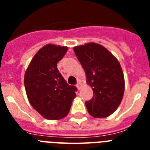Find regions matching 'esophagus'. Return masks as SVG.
<instances>
[{"instance_id": "esophagus-1", "label": "esophagus", "mask_w": 150, "mask_h": 150, "mask_svg": "<svg viewBox=\"0 0 150 150\" xmlns=\"http://www.w3.org/2000/svg\"><path fill=\"white\" fill-rule=\"evenodd\" d=\"M81 87H82V84H81V82H79V83H78V84H77L78 89H81Z\"/></svg>"}]
</instances>
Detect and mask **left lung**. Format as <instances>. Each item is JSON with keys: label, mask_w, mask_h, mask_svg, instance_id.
<instances>
[{"label": "left lung", "mask_w": 150, "mask_h": 150, "mask_svg": "<svg viewBox=\"0 0 150 150\" xmlns=\"http://www.w3.org/2000/svg\"><path fill=\"white\" fill-rule=\"evenodd\" d=\"M74 51L93 91V97L86 102L87 110L94 117H109L117 109L125 93V78L118 60L96 43L76 46Z\"/></svg>", "instance_id": "left-lung-1"}]
</instances>
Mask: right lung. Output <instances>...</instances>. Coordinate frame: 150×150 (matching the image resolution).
I'll return each instance as SVG.
<instances>
[{
  "label": "right lung",
  "instance_id": "obj_1",
  "mask_svg": "<svg viewBox=\"0 0 150 150\" xmlns=\"http://www.w3.org/2000/svg\"><path fill=\"white\" fill-rule=\"evenodd\" d=\"M67 51V47L47 44L35 54L25 72L29 103L48 120L65 117L76 96V87L69 86L57 68Z\"/></svg>",
  "mask_w": 150,
  "mask_h": 150
}]
</instances>
